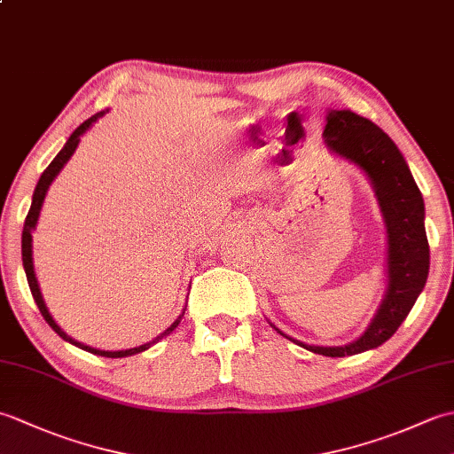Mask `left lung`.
<instances>
[{
    "mask_svg": "<svg viewBox=\"0 0 454 454\" xmlns=\"http://www.w3.org/2000/svg\"><path fill=\"white\" fill-rule=\"evenodd\" d=\"M324 138L327 148L353 161L369 176L388 232V293L369 330L343 347H314L293 340L317 355L345 356L374 349L396 333L426 286L429 244L423 226L426 210L421 192L388 134L372 121L343 109L327 113Z\"/></svg>",
    "mask_w": 454,
    "mask_h": 454,
    "instance_id": "obj_1",
    "label": "left lung"
}]
</instances>
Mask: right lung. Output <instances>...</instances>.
Instances as JSON below:
<instances>
[{"instance_id":"right-lung-1","label":"right lung","mask_w":454,"mask_h":454,"mask_svg":"<svg viewBox=\"0 0 454 454\" xmlns=\"http://www.w3.org/2000/svg\"><path fill=\"white\" fill-rule=\"evenodd\" d=\"M103 114V111L101 113H98V114H93L91 119H88L85 122H82L78 129H75L74 132H72V137L67 138V142H66V146L58 152V156L51 161V166H48L44 171H43V176H41V179H38V183H36V189H35V195H33V202H31V208H28V215H27V218H25V226H23V242H21V249H23V267H25V273H27V281H28V288H31V294H33V298H35V302H36V306H38V310H41V314H43V317L46 320V324L52 327V330L62 337V340H66V341H70L72 345H75V347H80V349H83V351H90V353H93V355H101V356H111V359H117V356H129V355H134V353H140V351H144V349H148V347L152 345V343H156L158 340H161L163 335H168L169 332H173L177 327V324H179V320H181V316L177 317L176 322L171 324V327H168V332H163L160 337H156V340L153 341H150V343H146V345H140V347H134V349H127V351H101V349H93V347H88V345H83V343H78V341H74L72 337H67L60 327L56 325V322L52 320V316L48 314V310H46V304H44V301H43V294H41V288H38V283H36V277H35V269H33V228L36 226V220H38V212H41V207H43V200H44V197H46V191H48V187H51V183L54 181V177L58 176V173H60V169L64 168V163L72 158V153L75 152V148H78V144H80V137L82 134L88 130L91 124L98 121L99 117Z\"/></svg>"}]
</instances>
